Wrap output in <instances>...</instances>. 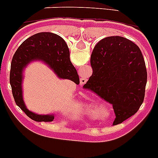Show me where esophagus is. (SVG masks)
I'll return each mask as SVG.
<instances>
[{"label": "esophagus", "mask_w": 158, "mask_h": 158, "mask_svg": "<svg viewBox=\"0 0 158 158\" xmlns=\"http://www.w3.org/2000/svg\"><path fill=\"white\" fill-rule=\"evenodd\" d=\"M86 80H87V79H86V78H81L80 79V84L81 85H83V84H85V83H86Z\"/></svg>", "instance_id": "obj_1"}]
</instances>
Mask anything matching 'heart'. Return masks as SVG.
Masks as SVG:
<instances>
[{
  "label": "heart",
  "mask_w": 158,
  "mask_h": 158,
  "mask_svg": "<svg viewBox=\"0 0 158 158\" xmlns=\"http://www.w3.org/2000/svg\"><path fill=\"white\" fill-rule=\"evenodd\" d=\"M85 104H84V110L86 111L87 113L89 114H93L94 113V108L95 105L97 103V99L95 98H94L91 95H86V100H85Z\"/></svg>",
  "instance_id": "obj_1"
}]
</instances>
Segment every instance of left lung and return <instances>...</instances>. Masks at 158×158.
<instances>
[{
  "instance_id": "left-lung-1",
  "label": "left lung",
  "mask_w": 158,
  "mask_h": 158,
  "mask_svg": "<svg viewBox=\"0 0 158 158\" xmlns=\"http://www.w3.org/2000/svg\"><path fill=\"white\" fill-rule=\"evenodd\" d=\"M93 73L83 88L113 105L119 124L135 114L143 104L147 72L137 45L120 36L105 38L90 56Z\"/></svg>"
}]
</instances>
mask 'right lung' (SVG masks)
<instances>
[{"label": "right lung", "mask_w": 158, "mask_h": 158, "mask_svg": "<svg viewBox=\"0 0 158 158\" xmlns=\"http://www.w3.org/2000/svg\"><path fill=\"white\" fill-rule=\"evenodd\" d=\"M34 60H41L48 64L60 79H69L79 84V78L70 60V52L66 42L56 34H35L24 41L15 51L10 70V85L15 104L33 120L51 122L54 116L35 114L27 109L23 100V69Z\"/></svg>", "instance_id": "add662e5"}]
</instances>
